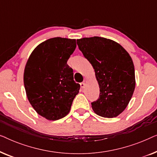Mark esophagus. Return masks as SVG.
<instances>
[{
    "label": "esophagus",
    "mask_w": 157,
    "mask_h": 157,
    "mask_svg": "<svg viewBox=\"0 0 157 157\" xmlns=\"http://www.w3.org/2000/svg\"><path fill=\"white\" fill-rule=\"evenodd\" d=\"M80 86H81L82 88L85 87V82H81L80 83Z\"/></svg>",
    "instance_id": "esophagus-1"
}]
</instances>
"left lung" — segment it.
Wrapping results in <instances>:
<instances>
[{"mask_svg": "<svg viewBox=\"0 0 157 157\" xmlns=\"http://www.w3.org/2000/svg\"><path fill=\"white\" fill-rule=\"evenodd\" d=\"M77 44L94 69L100 86L92 109L100 116L115 117L127 107L135 88L131 57L120 44L105 37H84L77 40Z\"/></svg>", "mask_w": 157, "mask_h": 157, "instance_id": "obj_1", "label": "left lung"}]
</instances>
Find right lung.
Listing matches in <instances>:
<instances>
[{"instance_id":"add662e5","label":"right lung","mask_w":157,"mask_h":157,"mask_svg":"<svg viewBox=\"0 0 157 157\" xmlns=\"http://www.w3.org/2000/svg\"><path fill=\"white\" fill-rule=\"evenodd\" d=\"M76 48V40L53 37L37 46L24 71L28 99L37 114L57 120L69 113L80 89L67 64Z\"/></svg>"}]
</instances>
